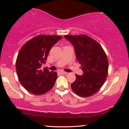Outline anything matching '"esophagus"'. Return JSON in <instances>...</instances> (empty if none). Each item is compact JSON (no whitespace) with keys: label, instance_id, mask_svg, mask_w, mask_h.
<instances>
[{"label":"esophagus","instance_id":"obj_1","mask_svg":"<svg viewBox=\"0 0 129 129\" xmlns=\"http://www.w3.org/2000/svg\"><path fill=\"white\" fill-rule=\"evenodd\" d=\"M58 73H60V74H62V75H66V74H67V72H63V71H59V72Z\"/></svg>","mask_w":129,"mask_h":129}]
</instances>
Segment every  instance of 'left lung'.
Returning <instances> with one entry per match:
<instances>
[{"label": "left lung", "mask_w": 129, "mask_h": 129, "mask_svg": "<svg viewBox=\"0 0 129 129\" xmlns=\"http://www.w3.org/2000/svg\"><path fill=\"white\" fill-rule=\"evenodd\" d=\"M64 37L73 45L76 59L83 71L82 75H76V80L71 85L72 90L80 96L93 95L99 91L107 78V55L100 44L87 35Z\"/></svg>", "instance_id": "obj_1"}]
</instances>
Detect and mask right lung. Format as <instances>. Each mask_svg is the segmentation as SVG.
Masks as SVG:
<instances>
[{
    "instance_id": "add662e5",
    "label": "right lung",
    "mask_w": 129,
    "mask_h": 129,
    "mask_svg": "<svg viewBox=\"0 0 129 129\" xmlns=\"http://www.w3.org/2000/svg\"><path fill=\"white\" fill-rule=\"evenodd\" d=\"M62 37L39 35L26 42L19 51L16 68L22 86L33 94L40 95L53 88L57 73L42 69L50 50Z\"/></svg>"
}]
</instances>
